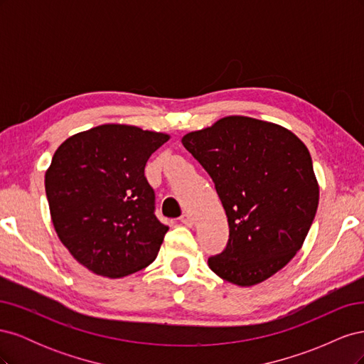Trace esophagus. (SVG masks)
I'll list each match as a JSON object with an SVG mask.
<instances>
[{"mask_svg":"<svg viewBox=\"0 0 364 364\" xmlns=\"http://www.w3.org/2000/svg\"><path fill=\"white\" fill-rule=\"evenodd\" d=\"M181 222L185 225V226H193L194 225V218L190 215V214H183L181 217Z\"/></svg>","mask_w":364,"mask_h":364,"instance_id":"obj_1","label":"esophagus"}]
</instances>
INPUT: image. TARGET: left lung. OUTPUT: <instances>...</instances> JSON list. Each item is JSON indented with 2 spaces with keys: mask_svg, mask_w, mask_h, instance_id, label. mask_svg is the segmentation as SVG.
Masks as SVG:
<instances>
[{
  "mask_svg": "<svg viewBox=\"0 0 364 364\" xmlns=\"http://www.w3.org/2000/svg\"><path fill=\"white\" fill-rule=\"evenodd\" d=\"M182 144L211 176L229 223L226 249L208 258L209 269L250 287L287 266L318 205L304 142L282 126L232 115L190 132Z\"/></svg>",
  "mask_w": 364,
  "mask_h": 364,
  "instance_id": "1",
  "label": "left lung"
}]
</instances>
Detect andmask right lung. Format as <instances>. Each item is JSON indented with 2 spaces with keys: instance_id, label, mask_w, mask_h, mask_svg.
Wrapping results in <instances>:
<instances>
[{
  "instance_id": "right-lung-1",
  "label": "right lung",
  "mask_w": 364,
  "mask_h": 364,
  "mask_svg": "<svg viewBox=\"0 0 364 364\" xmlns=\"http://www.w3.org/2000/svg\"><path fill=\"white\" fill-rule=\"evenodd\" d=\"M170 136L102 124L63 141L46 173L53 226L82 266L123 278L156 258L168 226L155 215L144 168Z\"/></svg>"
}]
</instances>
